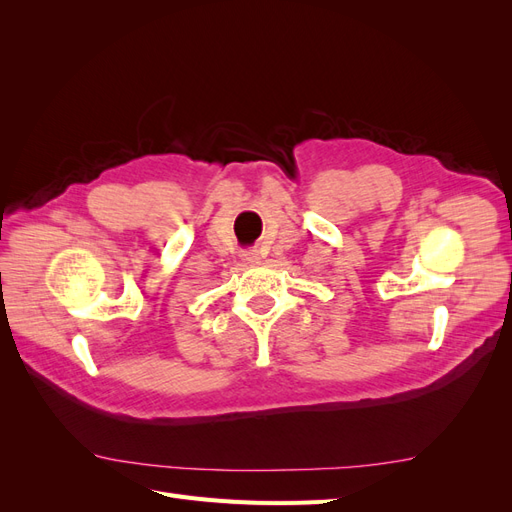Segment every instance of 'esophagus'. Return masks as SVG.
<instances>
[{
    "label": "esophagus",
    "instance_id": "esophagus-1",
    "mask_svg": "<svg viewBox=\"0 0 512 512\" xmlns=\"http://www.w3.org/2000/svg\"><path fill=\"white\" fill-rule=\"evenodd\" d=\"M241 256H243L245 262H258V252L256 250H245Z\"/></svg>",
    "mask_w": 512,
    "mask_h": 512
}]
</instances>
